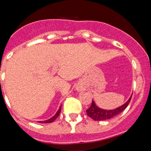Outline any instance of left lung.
<instances>
[{"label":"left lung","instance_id":"1","mask_svg":"<svg viewBox=\"0 0 151 151\" xmlns=\"http://www.w3.org/2000/svg\"><path fill=\"white\" fill-rule=\"evenodd\" d=\"M132 96H131L130 98L128 99V101L125 104L113 109H101V108L99 107L96 104V103L94 102L93 100L91 106H90L89 109H87L86 112L88 116L91 117L92 119L95 120V121H104V120L110 119V118H113V117L116 116L118 114L121 113V112H123L127 107V106L129 105L131 101Z\"/></svg>","mask_w":151,"mask_h":151}]
</instances>
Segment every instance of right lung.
Returning a JSON list of instances; mask_svg holds the SVG:
<instances>
[{"instance_id":"right-lung-1","label":"right lung","mask_w":151,"mask_h":151,"mask_svg":"<svg viewBox=\"0 0 151 151\" xmlns=\"http://www.w3.org/2000/svg\"><path fill=\"white\" fill-rule=\"evenodd\" d=\"M60 111H61V106H60V108H59L58 110L57 111V112H56L54 116H52V118H50V119L48 120H46V121H38V123H52L53 122V121H55V120L56 119V118H58V117L59 116V115H60Z\"/></svg>"}]
</instances>
